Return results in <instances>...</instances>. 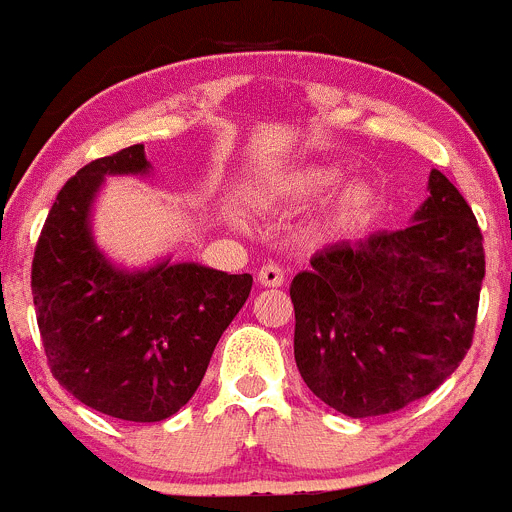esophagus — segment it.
I'll return each mask as SVG.
<instances>
[{
	"label": "esophagus",
	"instance_id": "esophagus-1",
	"mask_svg": "<svg viewBox=\"0 0 512 512\" xmlns=\"http://www.w3.org/2000/svg\"><path fill=\"white\" fill-rule=\"evenodd\" d=\"M257 283L265 285V288H280L285 283L283 267L278 265H262L260 273H257Z\"/></svg>",
	"mask_w": 512,
	"mask_h": 512
}]
</instances>
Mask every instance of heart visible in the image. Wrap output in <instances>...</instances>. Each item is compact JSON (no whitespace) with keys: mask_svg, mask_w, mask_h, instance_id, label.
<instances>
[{"mask_svg":"<svg viewBox=\"0 0 512 512\" xmlns=\"http://www.w3.org/2000/svg\"><path fill=\"white\" fill-rule=\"evenodd\" d=\"M342 181V170L336 165H308V168L296 170L293 176L285 181V196L296 201H319L326 193L334 191ZM377 188L367 181H352L336 193L334 201V224L342 229L362 227V224L375 214L377 209Z\"/></svg>","mask_w":512,"mask_h":512,"instance_id":"obj_1","label":"heart"}]
</instances>
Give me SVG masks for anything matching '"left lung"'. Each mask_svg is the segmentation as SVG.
Instances as JSON below:
<instances>
[{"label": "left lung", "mask_w": 512, "mask_h": 512, "mask_svg": "<svg viewBox=\"0 0 512 512\" xmlns=\"http://www.w3.org/2000/svg\"><path fill=\"white\" fill-rule=\"evenodd\" d=\"M482 278L477 219L457 186L431 170L428 199L408 227L324 247L293 278L303 382L352 418L434 393L472 347Z\"/></svg>", "instance_id": "1"}]
</instances>
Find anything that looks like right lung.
<instances>
[{
    "mask_svg": "<svg viewBox=\"0 0 512 512\" xmlns=\"http://www.w3.org/2000/svg\"><path fill=\"white\" fill-rule=\"evenodd\" d=\"M145 145L84 165L61 188L32 260V301L50 372L84 405L155 423L201 385L224 329L245 306L252 275L199 262L114 265L91 232L107 176H150Z\"/></svg>",
    "mask_w": 512,
    "mask_h": 512,
    "instance_id": "right-lung-1",
    "label": "right lung"
}]
</instances>
